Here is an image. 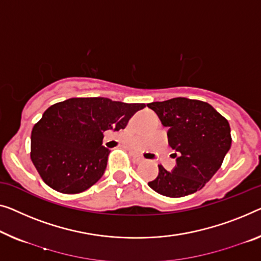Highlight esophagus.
<instances>
[{
	"label": "esophagus",
	"mask_w": 261,
	"mask_h": 261,
	"mask_svg": "<svg viewBox=\"0 0 261 261\" xmlns=\"http://www.w3.org/2000/svg\"><path fill=\"white\" fill-rule=\"evenodd\" d=\"M131 157H132V159H134V162L137 163V164H139V163L144 162V158L142 157L141 154H138V153H132Z\"/></svg>",
	"instance_id": "obj_1"
}]
</instances>
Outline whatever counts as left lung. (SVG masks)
<instances>
[{"label":"left lung","instance_id":"8db88e82","mask_svg":"<svg viewBox=\"0 0 261 261\" xmlns=\"http://www.w3.org/2000/svg\"><path fill=\"white\" fill-rule=\"evenodd\" d=\"M147 107L157 114L168 130L169 145L176 150V166L168 171L158 165L159 172L149 186L159 194L180 198L199 191L220 169L231 149V129L208 103L185 97Z\"/></svg>","mask_w":261,"mask_h":261}]
</instances>
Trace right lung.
<instances>
[{
	"label": "right lung",
	"instance_id": "1",
	"mask_svg": "<svg viewBox=\"0 0 261 261\" xmlns=\"http://www.w3.org/2000/svg\"><path fill=\"white\" fill-rule=\"evenodd\" d=\"M145 104L104 97L70 98L44 111L31 131L30 157L42 179L61 193H80L98 181L110 150L103 146L107 130L125 129Z\"/></svg>",
	"mask_w": 261,
	"mask_h": 261
}]
</instances>
